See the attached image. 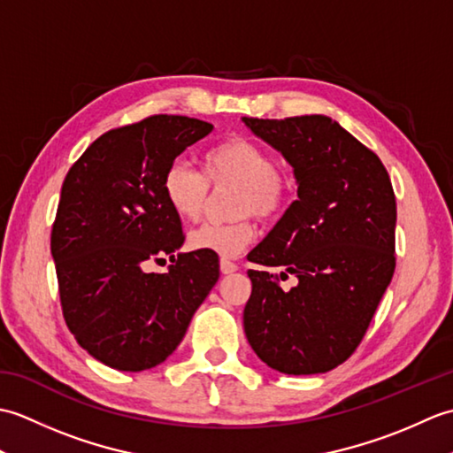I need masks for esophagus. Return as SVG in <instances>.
<instances>
[{
	"label": "esophagus",
	"instance_id": "1",
	"mask_svg": "<svg viewBox=\"0 0 453 453\" xmlns=\"http://www.w3.org/2000/svg\"><path fill=\"white\" fill-rule=\"evenodd\" d=\"M219 271H221V274H232V273L237 271V265L232 263V261H227V258H221Z\"/></svg>",
	"mask_w": 453,
	"mask_h": 453
}]
</instances>
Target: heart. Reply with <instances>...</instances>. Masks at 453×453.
<instances>
[{
	"mask_svg": "<svg viewBox=\"0 0 453 453\" xmlns=\"http://www.w3.org/2000/svg\"><path fill=\"white\" fill-rule=\"evenodd\" d=\"M210 185H237L232 211L242 218L198 226L188 234V247L221 257H234L253 242L255 224L249 216L271 221L282 214L292 195V180L276 165L273 153L263 143L243 136L227 138L206 150L202 173L190 163L175 159L161 180L167 204L187 221H196L204 214Z\"/></svg>",
	"mask_w": 453,
	"mask_h": 453,
	"instance_id": "obj_1",
	"label": "heart"
}]
</instances>
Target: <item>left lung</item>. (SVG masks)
Listing matches in <instances>:
<instances>
[{
	"instance_id": "1",
	"label": "left lung",
	"mask_w": 453,
	"mask_h": 453,
	"mask_svg": "<svg viewBox=\"0 0 453 453\" xmlns=\"http://www.w3.org/2000/svg\"><path fill=\"white\" fill-rule=\"evenodd\" d=\"M243 122L294 167L297 200L247 258V341L290 375L329 372L358 349L395 273L397 204L381 159L323 114ZM298 278L282 291L280 278Z\"/></svg>"
}]
</instances>
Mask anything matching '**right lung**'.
I'll return each mask as SVG.
<instances>
[{
    "instance_id": "right-lung-1",
    "label": "right lung",
    "mask_w": 453,
    "mask_h": 453,
    "mask_svg": "<svg viewBox=\"0 0 453 453\" xmlns=\"http://www.w3.org/2000/svg\"><path fill=\"white\" fill-rule=\"evenodd\" d=\"M211 130L153 114L104 132L64 179L50 235L62 313L81 349L114 370L165 360L218 282L216 253H177L185 234L161 188L171 163ZM167 256V273L147 271Z\"/></svg>"
}]
</instances>
